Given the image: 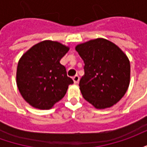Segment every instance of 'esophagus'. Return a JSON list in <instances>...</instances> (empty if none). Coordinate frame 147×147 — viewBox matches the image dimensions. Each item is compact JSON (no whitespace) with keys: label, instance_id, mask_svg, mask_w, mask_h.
Here are the masks:
<instances>
[{"label":"esophagus","instance_id":"obj_1","mask_svg":"<svg viewBox=\"0 0 147 147\" xmlns=\"http://www.w3.org/2000/svg\"><path fill=\"white\" fill-rule=\"evenodd\" d=\"M73 81H74V83H79V81H80V76H79L78 75L75 76L73 77Z\"/></svg>","mask_w":147,"mask_h":147}]
</instances>
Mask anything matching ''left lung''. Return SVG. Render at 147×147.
<instances>
[{"instance_id":"1","label":"left lung","mask_w":147,"mask_h":147,"mask_svg":"<svg viewBox=\"0 0 147 147\" xmlns=\"http://www.w3.org/2000/svg\"><path fill=\"white\" fill-rule=\"evenodd\" d=\"M84 62L80 81L82 95L97 109L113 106L122 98L130 83V62L117 45L104 38L76 47Z\"/></svg>"}]
</instances>
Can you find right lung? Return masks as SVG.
I'll return each instance as SVG.
<instances>
[{
	"instance_id": "right-lung-1",
	"label": "right lung",
	"mask_w": 147,
	"mask_h": 147,
	"mask_svg": "<svg viewBox=\"0 0 147 147\" xmlns=\"http://www.w3.org/2000/svg\"><path fill=\"white\" fill-rule=\"evenodd\" d=\"M68 49L57 42L43 41L20 58L16 71L17 86L25 101L34 108H52L74 83L60 63Z\"/></svg>"
}]
</instances>
